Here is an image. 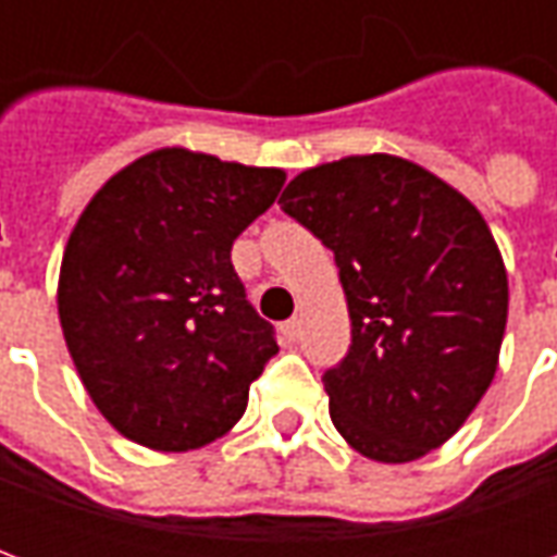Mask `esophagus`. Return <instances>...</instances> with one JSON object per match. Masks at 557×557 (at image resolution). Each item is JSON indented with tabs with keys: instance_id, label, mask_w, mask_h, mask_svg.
I'll return each instance as SVG.
<instances>
[{
	"instance_id": "34e87169",
	"label": "esophagus",
	"mask_w": 557,
	"mask_h": 557,
	"mask_svg": "<svg viewBox=\"0 0 557 557\" xmlns=\"http://www.w3.org/2000/svg\"><path fill=\"white\" fill-rule=\"evenodd\" d=\"M280 331H283V337L295 343V339L301 337V319H298V315H292V319H286V322H283V327H280Z\"/></svg>"
}]
</instances>
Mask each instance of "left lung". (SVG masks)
<instances>
[{
    "label": "left lung",
    "instance_id": "1",
    "mask_svg": "<svg viewBox=\"0 0 557 557\" xmlns=\"http://www.w3.org/2000/svg\"><path fill=\"white\" fill-rule=\"evenodd\" d=\"M280 208L334 253L349 304L351 346L322 375L337 432L379 462L435 450L498 367L507 271L486 220L391 154L301 172Z\"/></svg>",
    "mask_w": 557,
    "mask_h": 557
}]
</instances>
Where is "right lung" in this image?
Masks as SVG:
<instances>
[{"label": "right lung", "instance_id": "1", "mask_svg": "<svg viewBox=\"0 0 557 557\" xmlns=\"http://www.w3.org/2000/svg\"><path fill=\"white\" fill-rule=\"evenodd\" d=\"M286 175L187 148L115 172L67 238L59 319L91 403L131 442L194 450L230 432L277 355L232 242Z\"/></svg>", "mask_w": 557, "mask_h": 557}]
</instances>
